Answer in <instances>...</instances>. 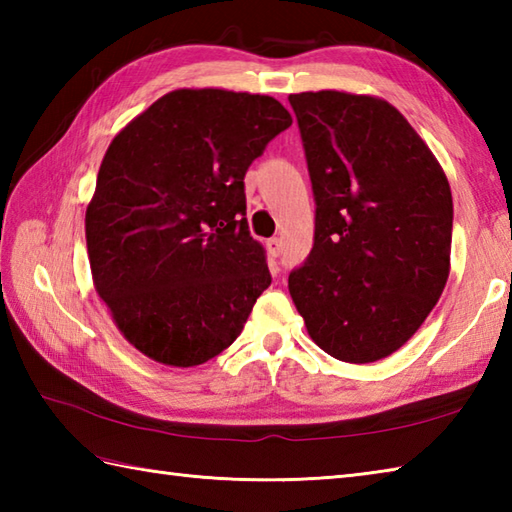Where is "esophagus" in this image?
Wrapping results in <instances>:
<instances>
[{
	"label": "esophagus",
	"mask_w": 512,
	"mask_h": 512,
	"mask_svg": "<svg viewBox=\"0 0 512 512\" xmlns=\"http://www.w3.org/2000/svg\"><path fill=\"white\" fill-rule=\"evenodd\" d=\"M266 248H268V255L270 257H279L281 250H284V242H281L279 237H270L266 242Z\"/></svg>",
	"instance_id": "esophagus-1"
}]
</instances>
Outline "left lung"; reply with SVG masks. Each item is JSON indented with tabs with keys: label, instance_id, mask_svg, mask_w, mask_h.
I'll return each mask as SVG.
<instances>
[{
	"label": "left lung",
	"instance_id": "obj_1",
	"mask_svg": "<svg viewBox=\"0 0 512 512\" xmlns=\"http://www.w3.org/2000/svg\"><path fill=\"white\" fill-rule=\"evenodd\" d=\"M314 193V244L288 277L323 352L374 363L436 306L451 264L453 200L436 156L383 99L290 94Z\"/></svg>",
	"mask_w": 512,
	"mask_h": 512
}]
</instances>
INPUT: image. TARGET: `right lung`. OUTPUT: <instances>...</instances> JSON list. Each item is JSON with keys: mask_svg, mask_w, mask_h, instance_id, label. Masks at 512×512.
Returning <instances> with one entry per match:
<instances>
[{"mask_svg": "<svg viewBox=\"0 0 512 512\" xmlns=\"http://www.w3.org/2000/svg\"><path fill=\"white\" fill-rule=\"evenodd\" d=\"M290 125L273 96L176 90L107 147L85 213L92 279L145 356L202 365L242 334L273 281L244 176Z\"/></svg>", "mask_w": 512, "mask_h": 512, "instance_id": "obj_1", "label": "right lung"}]
</instances>
